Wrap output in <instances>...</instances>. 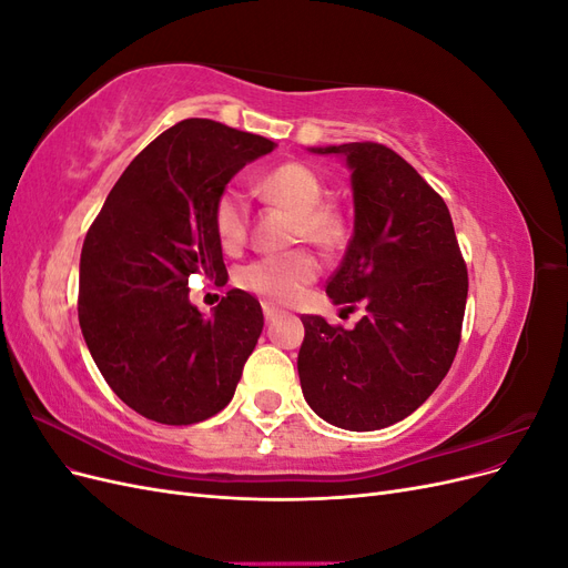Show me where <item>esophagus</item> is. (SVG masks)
Returning a JSON list of instances; mask_svg holds the SVG:
<instances>
[{
    "label": "esophagus",
    "mask_w": 568,
    "mask_h": 568,
    "mask_svg": "<svg viewBox=\"0 0 568 568\" xmlns=\"http://www.w3.org/2000/svg\"><path fill=\"white\" fill-rule=\"evenodd\" d=\"M263 315H265L267 322H272L274 317L280 315V311H277V307H274V305H270V303H263Z\"/></svg>",
    "instance_id": "esophagus-1"
}]
</instances>
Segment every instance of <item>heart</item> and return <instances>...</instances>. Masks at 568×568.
Segmentation results:
<instances>
[{
	"label": "heart",
	"mask_w": 568,
	"mask_h": 568,
	"mask_svg": "<svg viewBox=\"0 0 568 568\" xmlns=\"http://www.w3.org/2000/svg\"><path fill=\"white\" fill-rule=\"evenodd\" d=\"M263 194L296 215L294 236L315 246L332 248L341 242V217L320 205L324 199L322 180L303 163H284L270 170L261 182ZM213 227L225 251L242 248L248 232V199L236 184L220 192L213 209ZM317 261L305 251L263 255L239 270L236 284L267 301H294L305 284L317 277Z\"/></svg>",
	"instance_id": "1"
}]
</instances>
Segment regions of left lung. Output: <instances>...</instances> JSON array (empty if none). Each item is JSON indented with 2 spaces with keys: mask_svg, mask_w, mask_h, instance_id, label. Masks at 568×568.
I'll return each mask as SVG.
<instances>
[{
  "mask_svg": "<svg viewBox=\"0 0 568 568\" xmlns=\"http://www.w3.org/2000/svg\"><path fill=\"white\" fill-rule=\"evenodd\" d=\"M351 170L353 236L326 296L365 317L353 329L303 315L298 376L315 415L376 432L412 415L448 374L469 277L448 205L384 144L313 146Z\"/></svg>",
  "mask_w": 568,
  "mask_h": 568,
  "instance_id": "obj_1",
  "label": "left lung"
}]
</instances>
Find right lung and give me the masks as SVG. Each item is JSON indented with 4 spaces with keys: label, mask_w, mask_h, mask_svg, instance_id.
<instances>
[{
    "label": "right lung",
    "mask_w": 568,
    "mask_h": 568,
    "mask_svg": "<svg viewBox=\"0 0 568 568\" xmlns=\"http://www.w3.org/2000/svg\"><path fill=\"white\" fill-rule=\"evenodd\" d=\"M274 144L189 118L156 136L120 175L84 236L78 317L111 390L142 417L186 426L227 407L263 332L242 288L211 317L189 277L227 280L213 209L222 189Z\"/></svg>",
    "instance_id": "right-lung-1"
}]
</instances>
